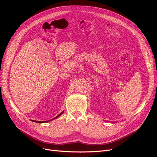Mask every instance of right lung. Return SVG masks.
Returning a JSON list of instances; mask_svg holds the SVG:
<instances>
[{
    "label": "right lung",
    "instance_id": "1",
    "mask_svg": "<svg viewBox=\"0 0 157 157\" xmlns=\"http://www.w3.org/2000/svg\"><path fill=\"white\" fill-rule=\"evenodd\" d=\"M63 112H62V113H61L59 115H58V116H57L56 117H55L54 118H53V119H52V120H54V119H55V118H58V117H59L61 114H62ZM51 120H50V121H33V122H37V123H44V122H48V121H50Z\"/></svg>",
    "mask_w": 157,
    "mask_h": 157
}]
</instances>
